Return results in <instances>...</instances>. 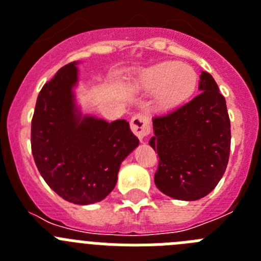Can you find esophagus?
I'll list each match as a JSON object with an SVG mask.
<instances>
[{
    "label": "esophagus",
    "instance_id": "obj_1",
    "mask_svg": "<svg viewBox=\"0 0 261 261\" xmlns=\"http://www.w3.org/2000/svg\"><path fill=\"white\" fill-rule=\"evenodd\" d=\"M130 128L133 133L137 136L140 140H144L145 137L151 133V124L149 117L142 114H136L130 120Z\"/></svg>",
    "mask_w": 261,
    "mask_h": 261
}]
</instances>
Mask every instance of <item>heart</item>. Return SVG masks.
Here are the masks:
<instances>
[{"label":"heart","instance_id":"obj_1","mask_svg":"<svg viewBox=\"0 0 261 261\" xmlns=\"http://www.w3.org/2000/svg\"><path fill=\"white\" fill-rule=\"evenodd\" d=\"M138 85L147 91H156L162 108H174L190 98L196 86V73L191 66L167 61L138 73Z\"/></svg>","mask_w":261,"mask_h":261}]
</instances>
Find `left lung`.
<instances>
[{"label":"left lung","instance_id":"1","mask_svg":"<svg viewBox=\"0 0 261 261\" xmlns=\"http://www.w3.org/2000/svg\"><path fill=\"white\" fill-rule=\"evenodd\" d=\"M200 94L153 119L150 146L159 156L155 186L172 199L195 201L216 188L229 162L230 119L216 81L201 71Z\"/></svg>","mask_w":261,"mask_h":261}]
</instances>
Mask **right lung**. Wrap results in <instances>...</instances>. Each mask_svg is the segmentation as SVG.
Masks as SVG:
<instances>
[{"label": "right lung", "instance_id": "add662e5", "mask_svg": "<svg viewBox=\"0 0 261 261\" xmlns=\"http://www.w3.org/2000/svg\"><path fill=\"white\" fill-rule=\"evenodd\" d=\"M78 62L62 66L40 90L31 121L36 167L62 199L78 205L102 201L114 190L121 162L138 146L126 120L82 116L73 87Z\"/></svg>", "mask_w": 261, "mask_h": 261}]
</instances>
